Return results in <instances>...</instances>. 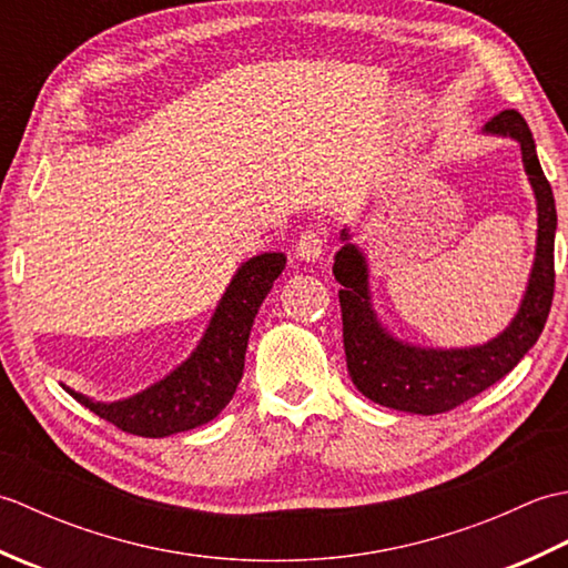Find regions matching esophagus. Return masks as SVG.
<instances>
[{
  "label": "esophagus",
  "mask_w": 568,
  "mask_h": 568,
  "mask_svg": "<svg viewBox=\"0 0 568 568\" xmlns=\"http://www.w3.org/2000/svg\"><path fill=\"white\" fill-rule=\"evenodd\" d=\"M324 244H327V236H324L322 229H307V232L300 234V239L295 241L297 258L320 261L324 256Z\"/></svg>",
  "instance_id": "esophagus-1"
}]
</instances>
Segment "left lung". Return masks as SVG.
Wrapping results in <instances>:
<instances>
[{
  "instance_id": "obj_1",
  "label": "left lung",
  "mask_w": 568,
  "mask_h": 568,
  "mask_svg": "<svg viewBox=\"0 0 568 568\" xmlns=\"http://www.w3.org/2000/svg\"><path fill=\"white\" fill-rule=\"evenodd\" d=\"M488 134L520 141L525 171L537 197V258L523 307L498 339L474 348H417L395 342L378 324L368 303L366 258L354 244L342 246L334 258L339 291L346 368L368 400L415 415L449 413L462 403L508 376L545 329L554 297V232L557 207L551 185L541 171L535 139L520 112L503 110L486 124ZM346 239V229L342 232Z\"/></svg>"
}]
</instances>
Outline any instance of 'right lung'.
Listing matches in <instances>:
<instances>
[{"mask_svg": "<svg viewBox=\"0 0 568 568\" xmlns=\"http://www.w3.org/2000/svg\"><path fill=\"white\" fill-rule=\"evenodd\" d=\"M283 268V253H261L241 265L195 354L149 390L119 403H94L75 390H65L94 415L136 437H171L214 419L244 376L251 324Z\"/></svg>", "mask_w": 568, "mask_h": 568, "instance_id": "right-lung-1", "label": "right lung"}]
</instances>
